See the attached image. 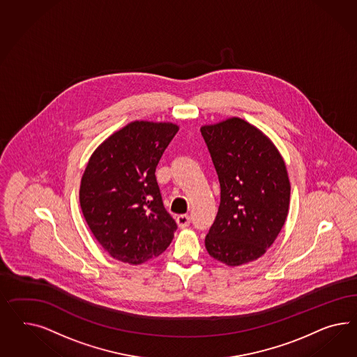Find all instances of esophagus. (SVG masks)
I'll list each match as a JSON object with an SVG mask.
<instances>
[{"instance_id":"esophagus-1","label":"esophagus","mask_w":357,"mask_h":357,"mask_svg":"<svg viewBox=\"0 0 357 357\" xmlns=\"http://www.w3.org/2000/svg\"><path fill=\"white\" fill-rule=\"evenodd\" d=\"M176 222H178V225L181 227H188L190 222H191V217L188 216V215H179V216L176 217Z\"/></svg>"}]
</instances>
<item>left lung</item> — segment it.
<instances>
[{"label":"left lung","mask_w":357,"mask_h":357,"mask_svg":"<svg viewBox=\"0 0 357 357\" xmlns=\"http://www.w3.org/2000/svg\"><path fill=\"white\" fill-rule=\"evenodd\" d=\"M220 182L208 254L227 266L260 258L288 216L291 183L278 149L258 128L231 118L202 127Z\"/></svg>","instance_id":"1"}]
</instances>
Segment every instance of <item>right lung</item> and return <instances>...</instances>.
<instances>
[{"instance_id": "add662e5", "label": "right lung", "mask_w": 357, "mask_h": 357, "mask_svg": "<svg viewBox=\"0 0 357 357\" xmlns=\"http://www.w3.org/2000/svg\"><path fill=\"white\" fill-rule=\"evenodd\" d=\"M178 127L133 121L105 141L87 163L79 203L108 254L141 264L169 248L176 222L163 206L155 169Z\"/></svg>"}]
</instances>
